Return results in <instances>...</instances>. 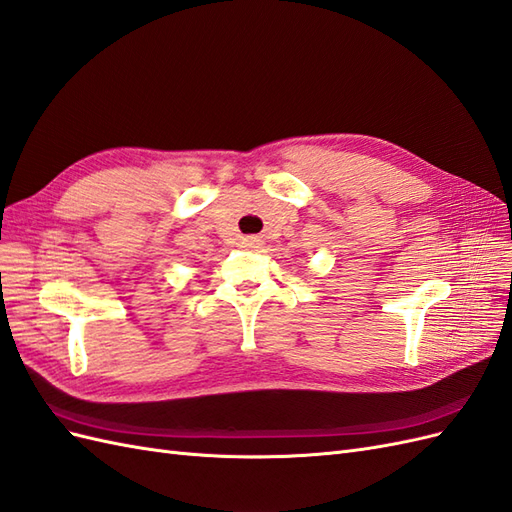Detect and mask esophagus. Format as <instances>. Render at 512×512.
I'll list each match as a JSON object with an SVG mask.
<instances>
[{"label": "esophagus", "instance_id": "1", "mask_svg": "<svg viewBox=\"0 0 512 512\" xmlns=\"http://www.w3.org/2000/svg\"><path fill=\"white\" fill-rule=\"evenodd\" d=\"M251 242H255V240H251Z\"/></svg>", "mask_w": 512, "mask_h": 512}]
</instances>
